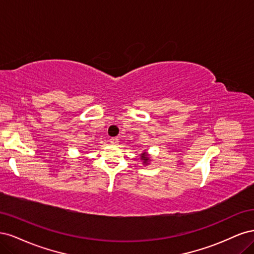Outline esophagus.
Returning a JSON list of instances; mask_svg holds the SVG:
<instances>
[{
	"mask_svg": "<svg viewBox=\"0 0 254 254\" xmlns=\"http://www.w3.org/2000/svg\"><path fill=\"white\" fill-rule=\"evenodd\" d=\"M110 143H111V144H118V143H119V139H118L117 136H115V137H111V139H110Z\"/></svg>",
	"mask_w": 254,
	"mask_h": 254,
	"instance_id": "34e87169",
	"label": "esophagus"
}]
</instances>
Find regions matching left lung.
<instances>
[{"mask_svg":"<svg viewBox=\"0 0 254 254\" xmlns=\"http://www.w3.org/2000/svg\"><path fill=\"white\" fill-rule=\"evenodd\" d=\"M142 159L144 160V163L146 162V161H147L148 160V157H146V155H145V153H142Z\"/></svg>","mask_w":254,"mask_h":254,"instance_id":"1","label":"left lung"}]
</instances>
